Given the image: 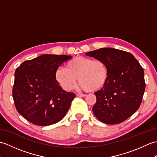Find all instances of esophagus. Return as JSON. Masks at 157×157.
Listing matches in <instances>:
<instances>
[{
	"mask_svg": "<svg viewBox=\"0 0 157 157\" xmlns=\"http://www.w3.org/2000/svg\"><path fill=\"white\" fill-rule=\"evenodd\" d=\"M77 96H79V97H85V96H86V94H77Z\"/></svg>",
	"mask_w": 157,
	"mask_h": 157,
	"instance_id": "esophagus-1",
	"label": "esophagus"
}]
</instances>
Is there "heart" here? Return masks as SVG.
I'll list each match as a JSON object with an SVG mask.
<instances>
[{"label":"heart","mask_w":157,"mask_h":157,"mask_svg":"<svg viewBox=\"0 0 157 157\" xmlns=\"http://www.w3.org/2000/svg\"><path fill=\"white\" fill-rule=\"evenodd\" d=\"M55 78L58 84L69 91L78 81L80 88L90 92H96L105 86L108 79V71L101 60L79 56L67 64V68L59 67L55 71Z\"/></svg>","instance_id":"heart-1"}]
</instances>
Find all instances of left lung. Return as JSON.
<instances>
[{
	"label": "left lung",
	"instance_id": "8db88e82",
	"mask_svg": "<svg viewBox=\"0 0 157 157\" xmlns=\"http://www.w3.org/2000/svg\"><path fill=\"white\" fill-rule=\"evenodd\" d=\"M105 63L108 79L96 92L92 108L96 117L106 124H118L139 109L145 90L144 69L131 53L102 48L86 53Z\"/></svg>",
	"mask_w": 157,
	"mask_h": 157
}]
</instances>
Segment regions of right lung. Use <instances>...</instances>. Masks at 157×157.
I'll return each mask as SVG.
<instances>
[{
	"mask_svg": "<svg viewBox=\"0 0 157 157\" xmlns=\"http://www.w3.org/2000/svg\"><path fill=\"white\" fill-rule=\"evenodd\" d=\"M71 56L43 55L22 63L15 72L13 98L20 115L33 124L46 126L64 117L75 94L63 90L55 73Z\"/></svg>",
	"mask_w": 157,
	"mask_h": 157,
	"instance_id": "right-lung-1",
	"label": "right lung"
}]
</instances>
